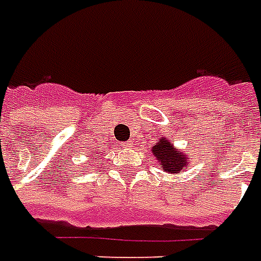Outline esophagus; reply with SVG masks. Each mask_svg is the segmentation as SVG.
<instances>
[{"instance_id": "1", "label": "esophagus", "mask_w": 261, "mask_h": 261, "mask_svg": "<svg viewBox=\"0 0 261 261\" xmlns=\"http://www.w3.org/2000/svg\"><path fill=\"white\" fill-rule=\"evenodd\" d=\"M133 144H135V142L133 140H129V142H126L123 146L126 147V148H133Z\"/></svg>"}]
</instances>
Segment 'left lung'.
Returning a JSON list of instances; mask_svg holds the SVG:
<instances>
[{
    "label": "left lung",
    "mask_w": 261,
    "mask_h": 261,
    "mask_svg": "<svg viewBox=\"0 0 261 261\" xmlns=\"http://www.w3.org/2000/svg\"><path fill=\"white\" fill-rule=\"evenodd\" d=\"M151 154L160 164L161 169L166 173L177 175L179 172L187 169V166L191 162L190 152L175 147V144L166 138H161L160 142L155 146H152Z\"/></svg>",
    "instance_id": "left-lung-1"
}]
</instances>
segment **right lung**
I'll return each instance as SVG.
<instances>
[{
  "mask_svg": "<svg viewBox=\"0 0 261 261\" xmlns=\"http://www.w3.org/2000/svg\"><path fill=\"white\" fill-rule=\"evenodd\" d=\"M93 155H95V154H93Z\"/></svg>",
  "mask_w": 261,
  "mask_h": 261,
  "instance_id": "obj_1",
  "label": "right lung"
}]
</instances>
